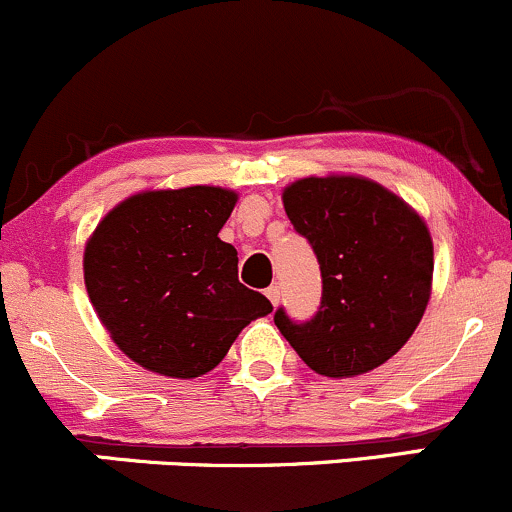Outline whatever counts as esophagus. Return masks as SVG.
<instances>
[{
  "mask_svg": "<svg viewBox=\"0 0 512 512\" xmlns=\"http://www.w3.org/2000/svg\"><path fill=\"white\" fill-rule=\"evenodd\" d=\"M267 299L272 301V306L279 304V287H277V284H272V287L267 289Z\"/></svg>",
  "mask_w": 512,
  "mask_h": 512,
  "instance_id": "1",
  "label": "esophagus"
}]
</instances>
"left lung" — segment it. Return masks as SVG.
Returning a JSON list of instances; mask_svg holds the SVG:
<instances>
[{
  "instance_id": "8db88e82",
  "label": "left lung",
  "mask_w": 512,
  "mask_h": 512,
  "mask_svg": "<svg viewBox=\"0 0 512 512\" xmlns=\"http://www.w3.org/2000/svg\"><path fill=\"white\" fill-rule=\"evenodd\" d=\"M294 230L321 267V306L299 324H274L299 358L326 378H355L400 351L432 292L434 247L424 220L363 176H309L282 193Z\"/></svg>"
}]
</instances>
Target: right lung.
<instances>
[{"label":"right lung","instance_id":"right-lung-1","mask_svg":"<svg viewBox=\"0 0 512 512\" xmlns=\"http://www.w3.org/2000/svg\"><path fill=\"white\" fill-rule=\"evenodd\" d=\"M228 188L144 191L112 208L85 245V289L127 358L166 378H201L270 299L238 279V250L218 238Z\"/></svg>","mask_w":512,"mask_h":512}]
</instances>
